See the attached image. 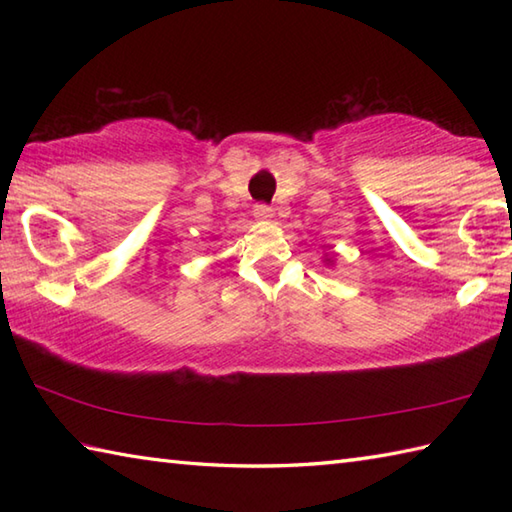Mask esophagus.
<instances>
[{
    "label": "esophagus",
    "instance_id": "obj_1",
    "mask_svg": "<svg viewBox=\"0 0 512 512\" xmlns=\"http://www.w3.org/2000/svg\"><path fill=\"white\" fill-rule=\"evenodd\" d=\"M253 213H255L257 220H268V217H273V209H270V206H268V204H264V202L255 204Z\"/></svg>",
    "mask_w": 512,
    "mask_h": 512
}]
</instances>
